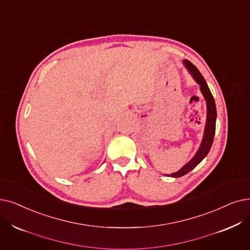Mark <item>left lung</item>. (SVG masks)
I'll return each mask as SVG.
<instances>
[{
	"mask_svg": "<svg viewBox=\"0 0 250 250\" xmlns=\"http://www.w3.org/2000/svg\"><path fill=\"white\" fill-rule=\"evenodd\" d=\"M184 65H185L190 74L192 75V78L195 80L199 85H200V91L204 97V99L206 101V107H208V114H206V124H205V128H204V134H203V139L201 145L199 149L197 150L196 154L193 156V158L184 166L180 170L177 172L170 173L169 177L171 178H180L182 176H185L186 173L191 171L195 167H197L200 162L203 160V158L208 154V152L211 148L212 142H213V138H214V133H215V121H216V108H215V102L213 97L211 95V92L208 88V83H206L204 78L202 77V74L200 71L197 69V67L193 65L189 60H184L183 61ZM168 176V175H167Z\"/></svg>",
	"mask_w": 250,
	"mask_h": 250,
	"instance_id": "left-lung-1",
	"label": "left lung"
}]
</instances>
